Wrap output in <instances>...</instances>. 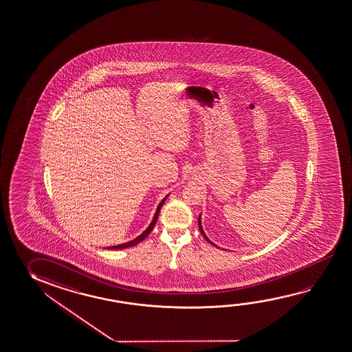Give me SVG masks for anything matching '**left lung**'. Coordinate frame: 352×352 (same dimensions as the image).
<instances>
[{
    "label": "left lung",
    "mask_w": 352,
    "mask_h": 352,
    "mask_svg": "<svg viewBox=\"0 0 352 352\" xmlns=\"http://www.w3.org/2000/svg\"><path fill=\"white\" fill-rule=\"evenodd\" d=\"M198 226H199V230H201V234L206 237V240L209 242V243H212V245H215V247H218V245H215V243H212V241L209 240L207 237V234H206V232H204V230H203V226H201V215H199V218H198ZM218 248H220V247H218Z\"/></svg>",
    "instance_id": "1"
}]
</instances>
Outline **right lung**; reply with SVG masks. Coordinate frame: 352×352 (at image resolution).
I'll use <instances>...</instances> for the list:
<instances>
[{
  "instance_id": "obj_1",
  "label": "right lung",
  "mask_w": 352,
  "mask_h": 352,
  "mask_svg": "<svg viewBox=\"0 0 352 352\" xmlns=\"http://www.w3.org/2000/svg\"><path fill=\"white\" fill-rule=\"evenodd\" d=\"M168 195L162 199L160 203H159V206H157V210H155V214H154V218L151 220V223H149V226L146 228V229L142 232V234L138 236V237H135L134 240L129 241V242H126V243H121V245H110V247H107V250H123V248H129V247H132V245H138L140 242L144 240L145 237L148 236V234H151V230L155 226V223H157V217H159V212H160V209H162V204L165 203V201L168 199Z\"/></svg>"
}]
</instances>
